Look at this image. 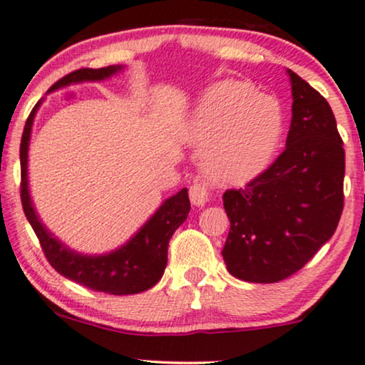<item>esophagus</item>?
Masks as SVG:
<instances>
[{
    "label": "esophagus",
    "mask_w": 365,
    "mask_h": 365,
    "mask_svg": "<svg viewBox=\"0 0 365 365\" xmlns=\"http://www.w3.org/2000/svg\"><path fill=\"white\" fill-rule=\"evenodd\" d=\"M190 197L195 206H203L208 201V186L203 182H195L190 187Z\"/></svg>",
    "instance_id": "obj_1"
}]
</instances>
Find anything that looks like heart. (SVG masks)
Here are the masks:
<instances>
[{
	"label": "heart",
	"mask_w": 365,
	"mask_h": 365,
	"mask_svg": "<svg viewBox=\"0 0 365 365\" xmlns=\"http://www.w3.org/2000/svg\"><path fill=\"white\" fill-rule=\"evenodd\" d=\"M282 135V111L247 81L225 79L201 98L187 137L205 147L203 169L217 184H242L267 168Z\"/></svg>",
	"instance_id": "heart-1"
}]
</instances>
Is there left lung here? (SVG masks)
Instances as JSON below:
<instances>
[{"label":"left lung","mask_w":365,"mask_h":365,"mask_svg":"<svg viewBox=\"0 0 365 365\" xmlns=\"http://www.w3.org/2000/svg\"><path fill=\"white\" fill-rule=\"evenodd\" d=\"M292 118L286 148L245 187L228 190V272L247 282H279L330 240L344 210L345 150L330 105L287 71Z\"/></svg>","instance_id":"8db88e82"}]
</instances>
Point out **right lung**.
Returning a JSON list of instances; mask_svg holds the SVG:
<instances>
[{"label": "right lung", "instance_id": "1", "mask_svg": "<svg viewBox=\"0 0 365 365\" xmlns=\"http://www.w3.org/2000/svg\"><path fill=\"white\" fill-rule=\"evenodd\" d=\"M123 66H108L101 69H78L74 73L58 79L48 91H56L58 88L69 84L84 83V81H103L120 73ZM35 105L29 118H26L24 135L20 143V164H21V205H24L25 217L29 220L35 235H37L42 250L48 264L62 276L86 286L93 291L108 292V294H137V292L150 289L160 281L168 265V245L173 233L178 230L187 218L191 205L187 190L184 187L178 195L170 196L160 205V208L148 218V222L130 238L125 245L110 254L103 255H84L71 250L62 244L57 237H53L38 215L35 213L34 203L30 200L29 191V143L31 125L38 106Z\"/></svg>", "mask_w": 365, "mask_h": 365}]
</instances>
